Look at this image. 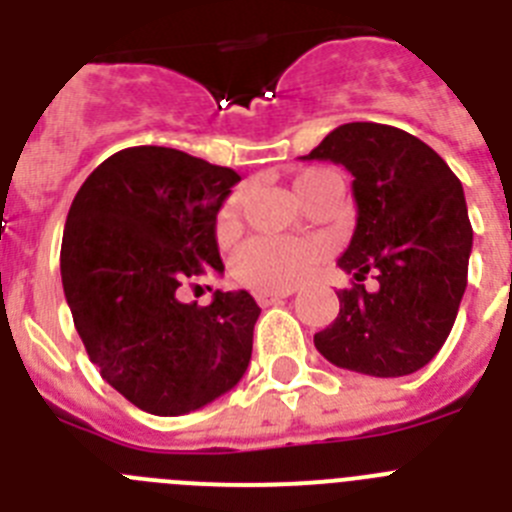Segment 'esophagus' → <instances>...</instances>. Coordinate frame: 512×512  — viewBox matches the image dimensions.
I'll return each mask as SVG.
<instances>
[{
    "label": "esophagus",
    "instance_id": "1",
    "mask_svg": "<svg viewBox=\"0 0 512 512\" xmlns=\"http://www.w3.org/2000/svg\"><path fill=\"white\" fill-rule=\"evenodd\" d=\"M292 295V289H282V292H259L256 295V302H259L261 307H269V305H277V302H282L284 297Z\"/></svg>",
    "mask_w": 512,
    "mask_h": 512
}]
</instances>
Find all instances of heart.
Segmentation results:
<instances>
[{"label":"heart","instance_id":"obj_1","mask_svg":"<svg viewBox=\"0 0 512 512\" xmlns=\"http://www.w3.org/2000/svg\"><path fill=\"white\" fill-rule=\"evenodd\" d=\"M336 174L328 169H307L295 176L292 189H295L297 200L307 202L312 194L323 189L325 184L333 182ZM241 220V194H230L217 212V235L228 238L238 228ZM323 259V246L310 238H251L238 248L233 256L235 282L243 287L259 289V292H282V289L295 287L300 279L310 274V269Z\"/></svg>","mask_w":512,"mask_h":512}]
</instances>
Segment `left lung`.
Here are the masks:
<instances>
[{"mask_svg":"<svg viewBox=\"0 0 512 512\" xmlns=\"http://www.w3.org/2000/svg\"><path fill=\"white\" fill-rule=\"evenodd\" d=\"M302 158L346 166L356 200V230L338 259L356 282L338 292V318L315 333V348L369 377L418 372L449 338L467 289L461 182L423 140L379 122H346Z\"/></svg>","mask_w":512,"mask_h":512,"instance_id":"obj_1","label":"left lung"}]
</instances>
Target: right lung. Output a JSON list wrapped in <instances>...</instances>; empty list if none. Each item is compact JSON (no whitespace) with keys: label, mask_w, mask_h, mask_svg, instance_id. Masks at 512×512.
<instances>
[{"label":"right lung","mask_w":512,"mask_h":512,"mask_svg":"<svg viewBox=\"0 0 512 512\" xmlns=\"http://www.w3.org/2000/svg\"><path fill=\"white\" fill-rule=\"evenodd\" d=\"M241 176L176 148L135 146L97 166L71 202L63 295L92 364L151 415L205 408L246 374L261 307L246 289L184 305V282L223 271L215 225Z\"/></svg>","instance_id":"add662e5"}]
</instances>
